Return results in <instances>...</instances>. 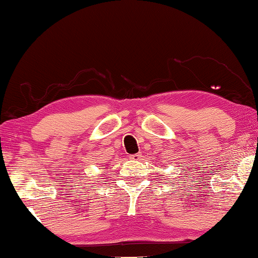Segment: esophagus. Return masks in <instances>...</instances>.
<instances>
[{"mask_svg":"<svg viewBox=\"0 0 258 258\" xmlns=\"http://www.w3.org/2000/svg\"><path fill=\"white\" fill-rule=\"evenodd\" d=\"M142 157V153H135V155L130 156V159H133V161H138Z\"/></svg>","mask_w":258,"mask_h":258,"instance_id":"34e87169","label":"esophagus"}]
</instances>
